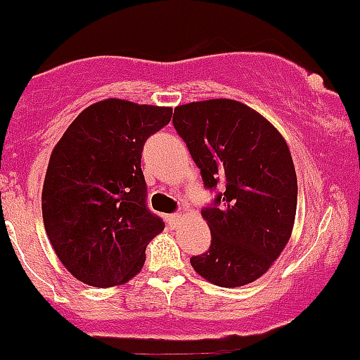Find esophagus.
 Listing matches in <instances>:
<instances>
[{
    "label": "esophagus",
    "instance_id": "34e87169",
    "mask_svg": "<svg viewBox=\"0 0 360 360\" xmlns=\"http://www.w3.org/2000/svg\"><path fill=\"white\" fill-rule=\"evenodd\" d=\"M167 219H169V223H174V225H176V223L181 219V212H174V214H169V216H167Z\"/></svg>",
    "mask_w": 360,
    "mask_h": 360
}]
</instances>
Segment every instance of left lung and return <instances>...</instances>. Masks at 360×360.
Wrapping results in <instances>:
<instances>
[{
    "label": "left lung",
    "instance_id": "8db88e82",
    "mask_svg": "<svg viewBox=\"0 0 360 360\" xmlns=\"http://www.w3.org/2000/svg\"><path fill=\"white\" fill-rule=\"evenodd\" d=\"M172 123L204 186L216 193L202 209L211 246L191 257V265L218 287L258 280L294 229L297 177L287 142L265 117L236 100L179 105Z\"/></svg>",
    "mask_w": 360,
    "mask_h": 360
}]
</instances>
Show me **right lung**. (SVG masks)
<instances>
[{
	"mask_svg": "<svg viewBox=\"0 0 360 360\" xmlns=\"http://www.w3.org/2000/svg\"><path fill=\"white\" fill-rule=\"evenodd\" d=\"M170 107L109 98L77 116L56 144L41 191L49 240L79 281L107 288L142 269L165 223L148 207L142 149Z\"/></svg>",
	"mask_w": 360,
	"mask_h": 360,
	"instance_id": "add662e5",
	"label": "right lung"
}]
</instances>
